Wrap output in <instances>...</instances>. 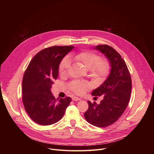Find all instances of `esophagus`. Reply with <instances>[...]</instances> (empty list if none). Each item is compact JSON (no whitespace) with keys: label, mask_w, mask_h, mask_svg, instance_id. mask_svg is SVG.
I'll use <instances>...</instances> for the list:
<instances>
[{"label":"esophagus","mask_w":154,"mask_h":154,"mask_svg":"<svg viewBox=\"0 0 154 154\" xmlns=\"http://www.w3.org/2000/svg\"><path fill=\"white\" fill-rule=\"evenodd\" d=\"M72 100H74V101H78V100H80V99L79 97H72Z\"/></svg>","instance_id":"obj_1"}]
</instances>
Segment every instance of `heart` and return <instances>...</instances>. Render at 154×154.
Instances as JSON below:
<instances>
[{
    "mask_svg": "<svg viewBox=\"0 0 154 154\" xmlns=\"http://www.w3.org/2000/svg\"><path fill=\"white\" fill-rule=\"evenodd\" d=\"M71 59L87 70H89L90 75L95 79L102 80L107 77L110 70L109 62L101 59L100 57L94 52L85 51L71 55ZM70 67V60L69 58L65 57L60 63L59 70L62 75L66 74ZM89 87L86 82L74 81L70 84L69 88L78 94H83Z\"/></svg>",
    "mask_w": 154,
    "mask_h": 154,
    "instance_id": "1",
    "label": "heart"
}]
</instances>
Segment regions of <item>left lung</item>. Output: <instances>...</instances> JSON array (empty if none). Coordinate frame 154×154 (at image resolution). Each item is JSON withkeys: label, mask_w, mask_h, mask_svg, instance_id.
Segmentation results:
<instances>
[{"label": "left lung", "mask_w": 154, "mask_h": 154, "mask_svg": "<svg viewBox=\"0 0 154 154\" xmlns=\"http://www.w3.org/2000/svg\"><path fill=\"white\" fill-rule=\"evenodd\" d=\"M94 48L106 57L111 69L107 79L92 92L94 96L103 95V100L99 104L87 101L88 109L84 117L94 126L106 127L115 123L126 109L131 97L132 80L125 61L114 48L107 45H99Z\"/></svg>", "instance_id": "1"}]
</instances>
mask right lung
I'll use <instances>...</instances> for the list:
<instances>
[{"label": "right lung", "mask_w": 154, "mask_h": 154, "mask_svg": "<svg viewBox=\"0 0 154 154\" xmlns=\"http://www.w3.org/2000/svg\"><path fill=\"white\" fill-rule=\"evenodd\" d=\"M74 46H53L38 52L24 73L22 102L32 120L39 125H49L63 116L72 99H55L51 92L54 80L58 77L59 67L65 55Z\"/></svg>", "instance_id": "1"}]
</instances>
